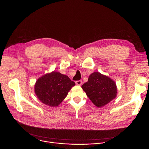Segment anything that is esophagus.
<instances>
[{"mask_svg": "<svg viewBox=\"0 0 149 149\" xmlns=\"http://www.w3.org/2000/svg\"><path fill=\"white\" fill-rule=\"evenodd\" d=\"M75 84L77 85V86H81L82 81H77L75 82Z\"/></svg>", "mask_w": 149, "mask_h": 149, "instance_id": "1", "label": "esophagus"}]
</instances>
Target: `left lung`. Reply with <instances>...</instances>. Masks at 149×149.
<instances>
[{"label":"left lung","instance_id":"left-lung-1","mask_svg":"<svg viewBox=\"0 0 149 149\" xmlns=\"http://www.w3.org/2000/svg\"><path fill=\"white\" fill-rule=\"evenodd\" d=\"M81 87L92 102L98 108L104 107L113 100L117 94L115 81L99 72L90 74L88 81Z\"/></svg>","mask_w":149,"mask_h":149}]
</instances>
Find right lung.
<instances>
[{
	"mask_svg": "<svg viewBox=\"0 0 149 149\" xmlns=\"http://www.w3.org/2000/svg\"><path fill=\"white\" fill-rule=\"evenodd\" d=\"M75 85V83L67 75L54 71L36 80L34 91L40 102L49 107H55L65 98Z\"/></svg>",
	"mask_w": 149,
	"mask_h": 149,
	"instance_id": "1",
	"label": "right lung"
}]
</instances>
